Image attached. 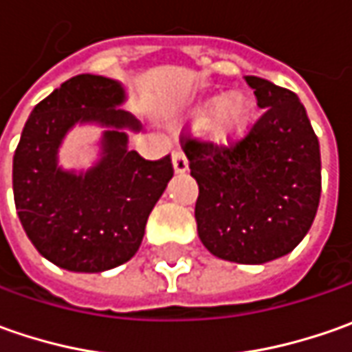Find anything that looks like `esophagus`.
<instances>
[{"instance_id":"esophagus-1","label":"esophagus","mask_w":352,"mask_h":352,"mask_svg":"<svg viewBox=\"0 0 352 352\" xmlns=\"http://www.w3.org/2000/svg\"><path fill=\"white\" fill-rule=\"evenodd\" d=\"M172 164H174V172L176 174H184L188 170V158L184 155L182 151H174L172 155Z\"/></svg>"}]
</instances>
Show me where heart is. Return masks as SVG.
<instances>
[{"mask_svg":"<svg viewBox=\"0 0 352 352\" xmlns=\"http://www.w3.org/2000/svg\"><path fill=\"white\" fill-rule=\"evenodd\" d=\"M210 107H206L199 117H204L206 113H210ZM247 119H249V107H247V103L243 102L241 98L233 96V98L223 100V102L215 107V111L211 113L210 121H208V131H210V135L213 139L227 142L231 141V139H235V137H239L245 131Z\"/></svg>","mask_w":352,"mask_h":352,"instance_id":"1","label":"heart"}]
</instances>
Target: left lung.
<instances>
[{
	"mask_svg": "<svg viewBox=\"0 0 352 352\" xmlns=\"http://www.w3.org/2000/svg\"><path fill=\"white\" fill-rule=\"evenodd\" d=\"M264 113L227 144L182 135L199 194L197 235L211 254L264 264L298 247L316 219L321 196L318 135L298 96L245 76Z\"/></svg>",
	"mask_w": 352,
	"mask_h": 352,
	"instance_id": "obj_1",
	"label": "left lung"
}]
</instances>
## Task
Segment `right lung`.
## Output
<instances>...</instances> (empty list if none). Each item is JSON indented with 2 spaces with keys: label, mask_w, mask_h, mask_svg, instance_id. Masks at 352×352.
Returning <instances> with one entry per match:
<instances>
[{
  "label": "right lung",
  "mask_w": 352,
  "mask_h": 352,
  "mask_svg": "<svg viewBox=\"0 0 352 352\" xmlns=\"http://www.w3.org/2000/svg\"><path fill=\"white\" fill-rule=\"evenodd\" d=\"M125 91L116 80L80 74L36 103L13 156V197L21 225L52 264L72 272H103L141 247L151 211L174 176L170 155L146 160L127 148L123 129L135 117L116 109ZM96 120L102 160L86 175L56 166V151L76 122Z\"/></svg>",
  "instance_id": "right-lung-1"
}]
</instances>
